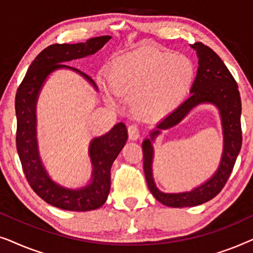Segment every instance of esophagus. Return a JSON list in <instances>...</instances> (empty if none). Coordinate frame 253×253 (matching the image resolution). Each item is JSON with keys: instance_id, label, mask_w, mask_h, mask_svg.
<instances>
[{"instance_id": "34e87169", "label": "esophagus", "mask_w": 253, "mask_h": 253, "mask_svg": "<svg viewBox=\"0 0 253 253\" xmlns=\"http://www.w3.org/2000/svg\"><path fill=\"white\" fill-rule=\"evenodd\" d=\"M127 133H129V139L130 140H137L138 138L140 137V133H139V129H138L137 126H130L127 127Z\"/></svg>"}]
</instances>
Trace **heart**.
<instances>
[{"instance_id":"1","label":"heart","mask_w":253,"mask_h":253,"mask_svg":"<svg viewBox=\"0 0 253 253\" xmlns=\"http://www.w3.org/2000/svg\"><path fill=\"white\" fill-rule=\"evenodd\" d=\"M106 74L110 91L132 101L140 119L159 121L182 105L195 83L196 69L183 54L139 48L113 57ZM107 96L114 101L111 92Z\"/></svg>"}]
</instances>
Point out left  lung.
<instances>
[{"label":"left lung","mask_w":253,"mask_h":253,"mask_svg":"<svg viewBox=\"0 0 253 253\" xmlns=\"http://www.w3.org/2000/svg\"><path fill=\"white\" fill-rule=\"evenodd\" d=\"M198 56V70L190 93L174 113L165 117L143 141V160L145 177L148 189L158 202L169 207H192L213 199L226 184L233 171L242 146L241 113L242 103L238 86L230 71L216 53L202 42L190 44ZM211 103L220 114L224 134V150L220 165L211 177L195 189L184 193H162L156 188L153 178V143L164 129L177 125L192 109L200 104Z\"/></svg>","instance_id":"1"}]
</instances>
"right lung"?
I'll return each mask as SVG.
<instances>
[{"instance_id": "add662e5", "label": "right lung", "mask_w": 253, "mask_h": 253, "mask_svg": "<svg viewBox=\"0 0 253 253\" xmlns=\"http://www.w3.org/2000/svg\"><path fill=\"white\" fill-rule=\"evenodd\" d=\"M112 37L102 36L91 38L86 42L50 44L34 58L17 89L16 144L24 174L33 191L57 209L85 212L106 203L110 190V168L126 143L127 130L126 124L120 122L107 133L93 138L88 147L92 164L89 182L82 188H67L50 177L41 160L37 138L38 99L47 78L60 69L77 72L98 91L91 77L63 63L95 54Z\"/></svg>"}]
</instances>
